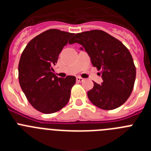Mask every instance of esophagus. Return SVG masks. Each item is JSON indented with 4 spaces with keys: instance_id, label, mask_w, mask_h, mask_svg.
I'll list each match as a JSON object with an SVG mask.
<instances>
[{
    "instance_id": "obj_1",
    "label": "esophagus",
    "mask_w": 151,
    "mask_h": 151,
    "mask_svg": "<svg viewBox=\"0 0 151 151\" xmlns=\"http://www.w3.org/2000/svg\"><path fill=\"white\" fill-rule=\"evenodd\" d=\"M76 81L78 82H83V81H84V78H81V77H77Z\"/></svg>"
}]
</instances>
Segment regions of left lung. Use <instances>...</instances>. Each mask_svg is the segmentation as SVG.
<instances>
[{
	"label": "left lung",
	"mask_w": 151,
	"mask_h": 151,
	"mask_svg": "<svg viewBox=\"0 0 151 151\" xmlns=\"http://www.w3.org/2000/svg\"><path fill=\"white\" fill-rule=\"evenodd\" d=\"M69 43L82 45L92 66L101 70L103 82L99 85L94 82V87L88 92L91 102L106 110L123 104L132 92L136 76L135 66L127 47L101 30L77 33Z\"/></svg>",
	"instance_id": "left-lung-1"
}]
</instances>
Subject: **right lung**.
<instances>
[{
	"label": "right lung",
	"mask_w": 151,
	"mask_h": 151,
	"mask_svg": "<svg viewBox=\"0 0 151 151\" xmlns=\"http://www.w3.org/2000/svg\"><path fill=\"white\" fill-rule=\"evenodd\" d=\"M73 33L52 29L29 41L19 63V82L30 104L50 114L67 104L76 77L58 78L54 73L58 57Z\"/></svg>",
	"instance_id": "add662e5"
}]
</instances>
